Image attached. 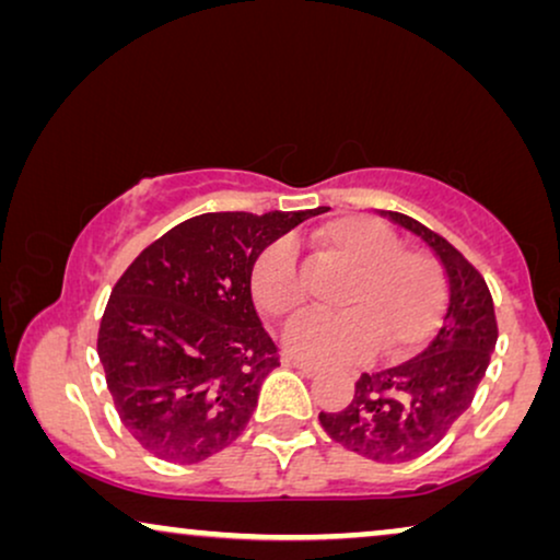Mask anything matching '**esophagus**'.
I'll list each match as a JSON object with an SVG mask.
<instances>
[{
    "mask_svg": "<svg viewBox=\"0 0 560 560\" xmlns=\"http://www.w3.org/2000/svg\"><path fill=\"white\" fill-rule=\"evenodd\" d=\"M282 364H285V366H295V370L301 372V374H305V377H313V374L320 372L318 364L303 362V359H295V357H282Z\"/></svg>",
    "mask_w": 560,
    "mask_h": 560,
    "instance_id": "1",
    "label": "esophagus"
}]
</instances>
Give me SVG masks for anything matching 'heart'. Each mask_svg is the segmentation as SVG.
<instances>
[{"mask_svg":"<svg viewBox=\"0 0 560 560\" xmlns=\"http://www.w3.org/2000/svg\"><path fill=\"white\" fill-rule=\"evenodd\" d=\"M320 244L354 265L343 305L334 313H305L285 328V349L311 362H349L374 349L400 354L423 343L439 326L446 285L439 262L402 247L385 221L351 213L320 229ZM257 308L272 318L301 311L305 290L295 247L275 240L259 252L249 275Z\"/></svg>","mask_w":560,"mask_h":560,"instance_id":"heart-1","label":"heart"}]
</instances>
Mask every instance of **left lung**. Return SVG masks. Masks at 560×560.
Wrapping results in <instances>:
<instances>
[{
    "mask_svg": "<svg viewBox=\"0 0 560 560\" xmlns=\"http://www.w3.org/2000/svg\"><path fill=\"white\" fill-rule=\"evenodd\" d=\"M382 213L418 234L441 259L448 280L446 316L418 357L364 372L347 408L318 412V420L343 448L400 464L431 451L469 410L494 351L497 318L485 278L454 244L405 213Z\"/></svg>",
    "mask_w": 560,
    "mask_h": 560,
    "instance_id": "1",
    "label": "left lung"
}]
</instances>
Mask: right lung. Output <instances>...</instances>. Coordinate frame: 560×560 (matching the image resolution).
<instances>
[{
    "label": "right lung",
    "mask_w": 560,
    "mask_h": 560,
    "mask_svg": "<svg viewBox=\"0 0 560 560\" xmlns=\"http://www.w3.org/2000/svg\"><path fill=\"white\" fill-rule=\"evenodd\" d=\"M313 211L201 213L112 288L96 351L114 408L152 456L198 464L240 439L278 347L252 303V265Z\"/></svg>",
    "instance_id": "add662e5"
}]
</instances>
